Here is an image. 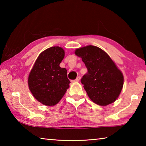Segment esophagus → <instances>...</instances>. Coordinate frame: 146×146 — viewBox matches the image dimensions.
Masks as SVG:
<instances>
[{
	"label": "esophagus",
	"mask_w": 146,
	"mask_h": 146,
	"mask_svg": "<svg viewBox=\"0 0 146 146\" xmlns=\"http://www.w3.org/2000/svg\"><path fill=\"white\" fill-rule=\"evenodd\" d=\"M80 79V76H78V77L75 79V82H79Z\"/></svg>",
	"instance_id": "34e87169"
}]
</instances>
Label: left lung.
<instances>
[{
    "instance_id": "8db88e82",
    "label": "left lung",
    "mask_w": 146,
    "mask_h": 146,
    "mask_svg": "<svg viewBox=\"0 0 146 146\" xmlns=\"http://www.w3.org/2000/svg\"><path fill=\"white\" fill-rule=\"evenodd\" d=\"M75 53L82 58L88 69L81 83L90 99L102 106L114 102L122 90L123 76L110 56L91 45L76 49Z\"/></svg>"
}]
</instances>
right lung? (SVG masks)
Returning a JSON list of instances; mask_svg holds the SVG:
<instances>
[{
  "instance_id": "right-lung-1",
  "label": "right lung",
  "mask_w": 146,
  "mask_h": 146,
  "mask_svg": "<svg viewBox=\"0 0 146 146\" xmlns=\"http://www.w3.org/2000/svg\"><path fill=\"white\" fill-rule=\"evenodd\" d=\"M64 55V50L60 47L46 49L39 55L29 73V90L44 105H56L70 87L67 70L60 67Z\"/></svg>"
}]
</instances>
